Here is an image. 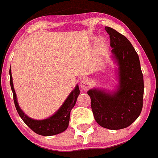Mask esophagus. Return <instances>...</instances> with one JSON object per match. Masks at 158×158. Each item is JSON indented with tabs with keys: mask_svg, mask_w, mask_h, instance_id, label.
Masks as SVG:
<instances>
[{
	"mask_svg": "<svg viewBox=\"0 0 158 158\" xmlns=\"http://www.w3.org/2000/svg\"><path fill=\"white\" fill-rule=\"evenodd\" d=\"M81 87L83 90H87L90 86V81L88 78H84L81 81Z\"/></svg>",
	"mask_w": 158,
	"mask_h": 158,
	"instance_id": "1",
	"label": "esophagus"
}]
</instances>
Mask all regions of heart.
<instances>
[{"label": "heart", "instance_id": "b5f03b06", "mask_svg": "<svg viewBox=\"0 0 158 158\" xmlns=\"http://www.w3.org/2000/svg\"><path fill=\"white\" fill-rule=\"evenodd\" d=\"M103 46H104V43L101 40H98V42L96 43V48L98 50H101L103 48Z\"/></svg>", "mask_w": 158, "mask_h": 158}]
</instances>
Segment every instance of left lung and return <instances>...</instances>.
Listing matches in <instances>:
<instances>
[{"label": "left lung", "instance_id": "8db88e82", "mask_svg": "<svg viewBox=\"0 0 158 158\" xmlns=\"http://www.w3.org/2000/svg\"><path fill=\"white\" fill-rule=\"evenodd\" d=\"M110 36L113 58L118 63V88L113 92L90 89L91 109L99 125L110 130L125 128L136 121L143 107V77L138 54L128 39L110 27H105Z\"/></svg>", "mask_w": 158, "mask_h": 158}]
</instances>
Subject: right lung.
Instances as JSON below:
<instances>
[{"label":"right lung","instance_id":"obj_1","mask_svg":"<svg viewBox=\"0 0 158 158\" xmlns=\"http://www.w3.org/2000/svg\"><path fill=\"white\" fill-rule=\"evenodd\" d=\"M10 71H11L10 69V72H9V74H10V84L12 92H13L15 105L18 114L20 115L23 121L33 131L42 136H52L64 131L68 128V124H69L70 114H71V109L75 105L77 97L80 94L78 85L76 86L75 88L71 92V94L68 97V98L65 100L61 107L59 108V110L54 114H53L52 116L47 118V119L34 120L27 116L18 105Z\"/></svg>","mask_w":158,"mask_h":158}]
</instances>
